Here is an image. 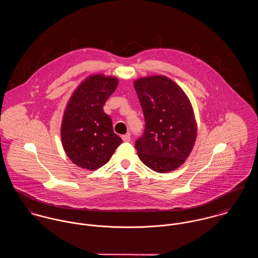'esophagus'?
<instances>
[{"instance_id":"1","label":"esophagus","mask_w":258,"mask_h":258,"mask_svg":"<svg viewBox=\"0 0 258 258\" xmlns=\"http://www.w3.org/2000/svg\"><path fill=\"white\" fill-rule=\"evenodd\" d=\"M122 140H123L124 142H130V140H131V138H130V135H129V134L123 135V136H122Z\"/></svg>"}]
</instances>
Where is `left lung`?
<instances>
[{"mask_svg": "<svg viewBox=\"0 0 258 258\" xmlns=\"http://www.w3.org/2000/svg\"><path fill=\"white\" fill-rule=\"evenodd\" d=\"M145 117V132L135 146L140 160L157 173L182 166L198 133L190 101L184 90L165 75H150L134 81Z\"/></svg>", "mask_w": 258, "mask_h": 258, "instance_id": "obj_1", "label": "left lung"}]
</instances>
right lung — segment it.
Returning a JSON list of instances; mask_svg holds the SVG:
<instances>
[{"label": "right lung", "mask_w": 258, "mask_h": 258, "mask_svg": "<svg viewBox=\"0 0 258 258\" xmlns=\"http://www.w3.org/2000/svg\"><path fill=\"white\" fill-rule=\"evenodd\" d=\"M115 76L86 77L71 96L63 113L60 136L63 150L76 166L94 171L110 160L122 139L114 133L103 105L115 91Z\"/></svg>", "instance_id": "add662e5"}]
</instances>
